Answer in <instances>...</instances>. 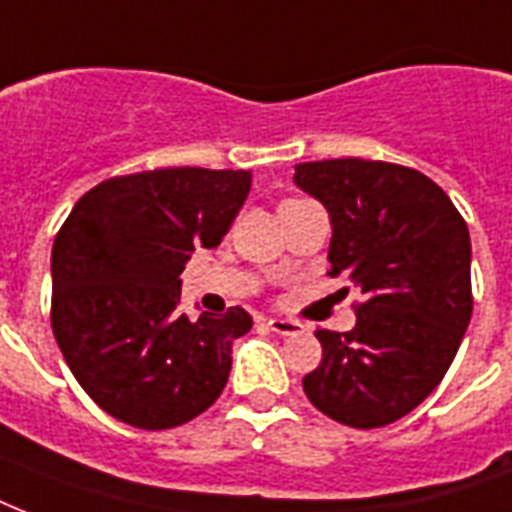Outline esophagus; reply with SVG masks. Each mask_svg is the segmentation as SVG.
<instances>
[{"mask_svg": "<svg viewBox=\"0 0 512 512\" xmlns=\"http://www.w3.org/2000/svg\"><path fill=\"white\" fill-rule=\"evenodd\" d=\"M265 327L271 329V332H276V335H300V332H303V324L292 319H268L265 321Z\"/></svg>", "mask_w": 512, "mask_h": 512, "instance_id": "1", "label": "esophagus"}]
</instances>
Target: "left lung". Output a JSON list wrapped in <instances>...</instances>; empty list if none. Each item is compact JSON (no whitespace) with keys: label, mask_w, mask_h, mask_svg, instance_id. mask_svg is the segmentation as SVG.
I'll return each instance as SVG.
<instances>
[{"label":"left lung","mask_w":512,"mask_h":512,"mask_svg":"<svg viewBox=\"0 0 512 512\" xmlns=\"http://www.w3.org/2000/svg\"><path fill=\"white\" fill-rule=\"evenodd\" d=\"M332 223L329 276L364 295L350 332L319 329L305 396L350 428L401 420L444 380L473 313L468 225L428 175L366 159L295 164Z\"/></svg>","instance_id":"obj_1"}]
</instances>
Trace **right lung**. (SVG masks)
I'll list each match as a JSON object with an SVG mask.
<instances>
[{
	"mask_svg": "<svg viewBox=\"0 0 512 512\" xmlns=\"http://www.w3.org/2000/svg\"><path fill=\"white\" fill-rule=\"evenodd\" d=\"M249 170L164 167L111 177L76 201L52 244V332L87 396L132 428L167 430L215 404L244 308L180 311L193 249H215Z\"/></svg>",
	"mask_w": 512,
	"mask_h": 512,
	"instance_id": "add662e5",
	"label": "right lung"
}]
</instances>
